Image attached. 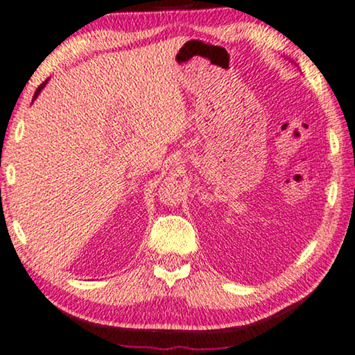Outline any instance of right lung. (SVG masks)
Listing matches in <instances>:
<instances>
[{
  "mask_svg": "<svg viewBox=\"0 0 355 355\" xmlns=\"http://www.w3.org/2000/svg\"><path fill=\"white\" fill-rule=\"evenodd\" d=\"M46 82H48V80H44V82H43L42 85H40V87L37 88V92H35V94H33V99L38 96V94H40V92H42V89H43V87H44V85H46Z\"/></svg>",
  "mask_w": 355,
  "mask_h": 355,
  "instance_id": "obj_1",
  "label": "right lung"
}]
</instances>
